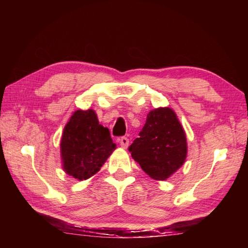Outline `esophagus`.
Listing matches in <instances>:
<instances>
[{
  "label": "esophagus",
  "mask_w": 248,
  "mask_h": 248,
  "mask_svg": "<svg viewBox=\"0 0 248 248\" xmlns=\"http://www.w3.org/2000/svg\"><path fill=\"white\" fill-rule=\"evenodd\" d=\"M120 143H121V147L126 149L128 147V143H130V140L126 137H123L120 139Z\"/></svg>",
  "instance_id": "1"
}]
</instances>
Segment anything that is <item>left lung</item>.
<instances>
[{"label":"left lung","instance_id":"1","mask_svg":"<svg viewBox=\"0 0 248 248\" xmlns=\"http://www.w3.org/2000/svg\"><path fill=\"white\" fill-rule=\"evenodd\" d=\"M128 151L145 174L165 181L184 164L187 154L185 132L168 107L151 110Z\"/></svg>","mask_w":248,"mask_h":248}]
</instances>
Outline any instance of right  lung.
Segmentation results:
<instances>
[{
  "instance_id": "add662e5",
  "label": "right lung",
  "mask_w": 248,
  "mask_h": 248,
  "mask_svg": "<svg viewBox=\"0 0 248 248\" xmlns=\"http://www.w3.org/2000/svg\"><path fill=\"white\" fill-rule=\"evenodd\" d=\"M115 148L109 130L99 124L93 109L74 111L61 140L64 170L79 181L88 179L99 170Z\"/></svg>"
}]
</instances>
